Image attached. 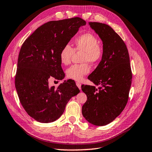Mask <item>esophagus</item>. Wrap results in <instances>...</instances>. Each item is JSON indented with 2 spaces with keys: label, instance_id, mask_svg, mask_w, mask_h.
<instances>
[{
  "label": "esophagus",
  "instance_id": "1",
  "mask_svg": "<svg viewBox=\"0 0 152 152\" xmlns=\"http://www.w3.org/2000/svg\"><path fill=\"white\" fill-rule=\"evenodd\" d=\"M76 85L77 86V87H78L80 90L81 89V84H80V83H79V82H77L76 83Z\"/></svg>",
  "mask_w": 152,
  "mask_h": 152
}]
</instances>
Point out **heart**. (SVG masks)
Wrapping results in <instances>:
<instances>
[{
	"label": "heart",
	"mask_w": 152,
	"mask_h": 152,
	"mask_svg": "<svg viewBox=\"0 0 152 152\" xmlns=\"http://www.w3.org/2000/svg\"><path fill=\"white\" fill-rule=\"evenodd\" d=\"M74 48L67 44L62 48L59 54L60 61L62 64L68 65L71 62L75 51L83 52L82 62L80 64H73L66 70V75L69 79L81 80L90 72V66L86 62L94 64L101 60L104 49L99 44V40L91 33H86L77 37L73 40Z\"/></svg>",
	"instance_id": "obj_1"
}]
</instances>
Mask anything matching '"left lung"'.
Segmentation results:
<instances>
[{
  "mask_svg": "<svg viewBox=\"0 0 152 152\" xmlns=\"http://www.w3.org/2000/svg\"><path fill=\"white\" fill-rule=\"evenodd\" d=\"M102 40L103 54L97 67L88 77L99 88L83 85L87 101L82 107L83 117L96 126H105L123 112L129 99L132 73L127 47L110 26L89 23Z\"/></svg>",
  "mask_w": 152,
  "mask_h": 152,
  "instance_id": "8db88e82",
  "label": "left lung"
}]
</instances>
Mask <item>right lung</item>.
I'll return each instance as SVG.
<instances>
[{
  "mask_svg": "<svg viewBox=\"0 0 152 152\" xmlns=\"http://www.w3.org/2000/svg\"><path fill=\"white\" fill-rule=\"evenodd\" d=\"M86 24L79 17L49 21L37 29L21 46L15 88L26 112L40 123H51L58 119L69 99L80 92L73 81H64L55 88L49 86L48 79L64 78L60 51Z\"/></svg>",
  "mask_w": 152,
  "mask_h": 152,
  "instance_id": "right-lung-1",
  "label": "right lung"
}]
</instances>
